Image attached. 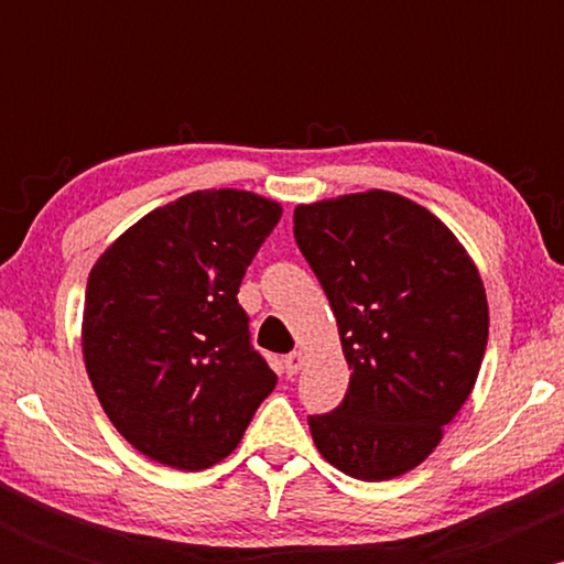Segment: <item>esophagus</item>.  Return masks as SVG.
I'll return each mask as SVG.
<instances>
[{"label": "esophagus", "mask_w": 564, "mask_h": 564, "mask_svg": "<svg viewBox=\"0 0 564 564\" xmlns=\"http://www.w3.org/2000/svg\"><path fill=\"white\" fill-rule=\"evenodd\" d=\"M304 364V355L302 352H289L286 358H283V368H286L289 377H296V371H300Z\"/></svg>", "instance_id": "esophagus-1"}]
</instances>
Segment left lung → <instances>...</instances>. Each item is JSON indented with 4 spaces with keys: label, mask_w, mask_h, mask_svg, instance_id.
<instances>
[{
    "label": "left lung",
    "mask_w": 564,
    "mask_h": 564,
    "mask_svg": "<svg viewBox=\"0 0 564 564\" xmlns=\"http://www.w3.org/2000/svg\"><path fill=\"white\" fill-rule=\"evenodd\" d=\"M294 238L352 368L345 400L307 416L315 445L358 480L405 475L475 387L488 345L480 273L435 215L384 191L296 206Z\"/></svg>",
    "instance_id": "8db88e82"
}]
</instances>
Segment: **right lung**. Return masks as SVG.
I'll return each instance as SVG.
<instances>
[{
	"mask_svg": "<svg viewBox=\"0 0 564 564\" xmlns=\"http://www.w3.org/2000/svg\"><path fill=\"white\" fill-rule=\"evenodd\" d=\"M281 206L196 191L132 225L89 273L82 347L97 400L166 467L223 462L273 392L238 289Z\"/></svg>",
	"mask_w": 564,
	"mask_h": 564,
	"instance_id": "right-lung-1",
	"label": "right lung"
}]
</instances>
